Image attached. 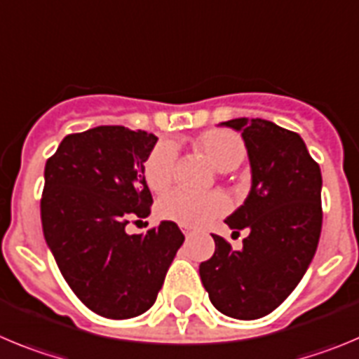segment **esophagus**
I'll return each instance as SVG.
<instances>
[{"label":"esophagus","instance_id":"obj_1","mask_svg":"<svg viewBox=\"0 0 359 359\" xmlns=\"http://www.w3.org/2000/svg\"><path fill=\"white\" fill-rule=\"evenodd\" d=\"M180 229H182V232H184V234H186V236L191 234V227H186V225H182V227H180Z\"/></svg>","mask_w":359,"mask_h":359}]
</instances>
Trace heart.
Segmentation results:
<instances>
[{
    "mask_svg": "<svg viewBox=\"0 0 359 359\" xmlns=\"http://www.w3.org/2000/svg\"><path fill=\"white\" fill-rule=\"evenodd\" d=\"M193 150L208 159L219 172H231L243 163L247 156L243 140L227 128H209L193 140ZM177 151L172 143H157L148 151L143 163V177L154 193L170 187L175 175ZM157 216L166 222H175L186 227H200L227 211V200L219 193L191 195L187 191H170L159 198L156 205Z\"/></svg>",
    "mask_w": 359,
    "mask_h": 359,
    "instance_id": "b5f03b06",
    "label": "heart"
}]
</instances>
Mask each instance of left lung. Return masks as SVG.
Here are the masks:
<instances>
[{
  "instance_id": "obj_1",
  "label": "left lung",
  "mask_w": 359,
  "mask_h": 359,
  "mask_svg": "<svg viewBox=\"0 0 359 359\" xmlns=\"http://www.w3.org/2000/svg\"><path fill=\"white\" fill-rule=\"evenodd\" d=\"M241 130L252 166L247 200L225 224L240 234L234 250L212 234L215 254L200 263L212 306L238 320H256L283 304L304 277L322 231V173L297 132L261 118L224 121Z\"/></svg>"
}]
</instances>
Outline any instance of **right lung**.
Listing matches in <instances>:
<instances>
[{
  "instance_id": "obj_1",
  "label": "right lung",
  "mask_w": 359,
  "mask_h": 359,
  "mask_svg": "<svg viewBox=\"0 0 359 359\" xmlns=\"http://www.w3.org/2000/svg\"><path fill=\"white\" fill-rule=\"evenodd\" d=\"M156 143L151 132L102 125L66 135L44 168L48 247L73 293L105 318L148 311L184 241L175 222L125 231L150 215L143 163Z\"/></svg>"
}]
</instances>
